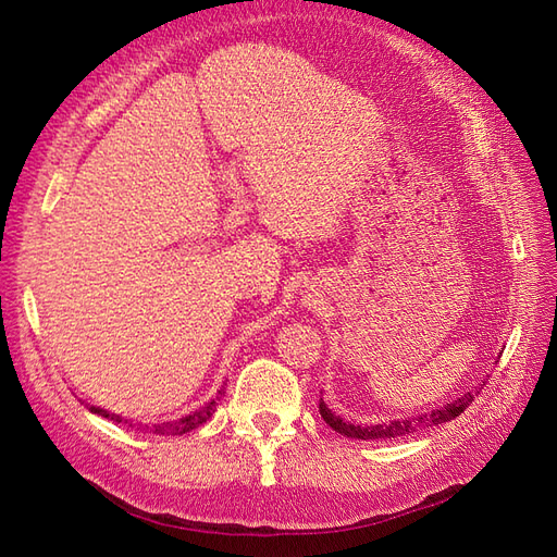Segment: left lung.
<instances>
[{
  "instance_id": "1",
  "label": "left lung",
  "mask_w": 557,
  "mask_h": 557,
  "mask_svg": "<svg viewBox=\"0 0 557 557\" xmlns=\"http://www.w3.org/2000/svg\"><path fill=\"white\" fill-rule=\"evenodd\" d=\"M485 383V381H483ZM481 393V387H474V391H469L460 397H455L450 404H444V407H436L430 413H418L411 418H397V420H387V423H374V425H356V423H346L342 416L332 413V409H327V404L320 397V416H323L325 423L348 440H362V442H383V440H397V436H407L411 432L418 430H425V428H434V425H442L448 423V420L458 418L474 397Z\"/></svg>"
}]
</instances>
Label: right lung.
<instances>
[{
	"label": "right lung",
	"instance_id": "right-lung-1",
	"mask_svg": "<svg viewBox=\"0 0 557 557\" xmlns=\"http://www.w3.org/2000/svg\"><path fill=\"white\" fill-rule=\"evenodd\" d=\"M223 395H225V383H223L221 391H218V395H215L211 401L205 404V407H199L197 411H193V413H188V416H183V418L166 420V423H158V425H146V423L139 425V423H134V420H127V418H123V416L111 413V411H107V409H102V407H90V404H86V407H88L92 413H97V416H104V418L113 420V423H125V425H129V428L137 425V430H146V432H153V434H185V432H193V430H197L199 425L207 423V420L213 416V411H215V407H218V401L223 399Z\"/></svg>",
	"mask_w": 557,
	"mask_h": 557
}]
</instances>
